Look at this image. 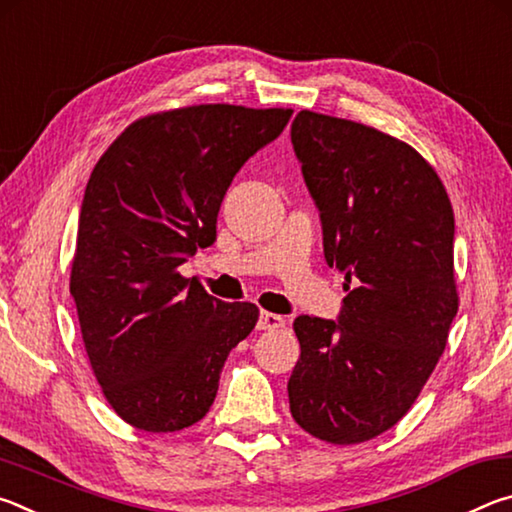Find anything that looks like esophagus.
Segmentation results:
<instances>
[{"label": "esophagus", "instance_id": "34e87169", "mask_svg": "<svg viewBox=\"0 0 512 512\" xmlns=\"http://www.w3.org/2000/svg\"><path fill=\"white\" fill-rule=\"evenodd\" d=\"M284 325H287V320L277 314H271V311H262V314H259V329H280Z\"/></svg>", "mask_w": 512, "mask_h": 512}]
</instances>
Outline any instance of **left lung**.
<instances>
[{
	"mask_svg": "<svg viewBox=\"0 0 512 512\" xmlns=\"http://www.w3.org/2000/svg\"><path fill=\"white\" fill-rule=\"evenodd\" d=\"M291 142L348 291L339 320H293L291 415L325 443H366L404 418L447 345L454 210L431 164L377 128L300 110Z\"/></svg>",
	"mask_w": 512,
	"mask_h": 512,
	"instance_id": "obj_1",
	"label": "left lung"
}]
</instances>
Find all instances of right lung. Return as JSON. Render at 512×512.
<instances>
[{"label":"right lung","mask_w":512,"mask_h":512,"mask_svg":"<svg viewBox=\"0 0 512 512\" xmlns=\"http://www.w3.org/2000/svg\"><path fill=\"white\" fill-rule=\"evenodd\" d=\"M291 108L203 103L133 121L85 187L72 262L81 334L103 395L135 429L205 418L230 350L253 332V302H223L178 273L216 239L244 162L284 131Z\"/></svg>","instance_id":"obj_1"}]
</instances>
